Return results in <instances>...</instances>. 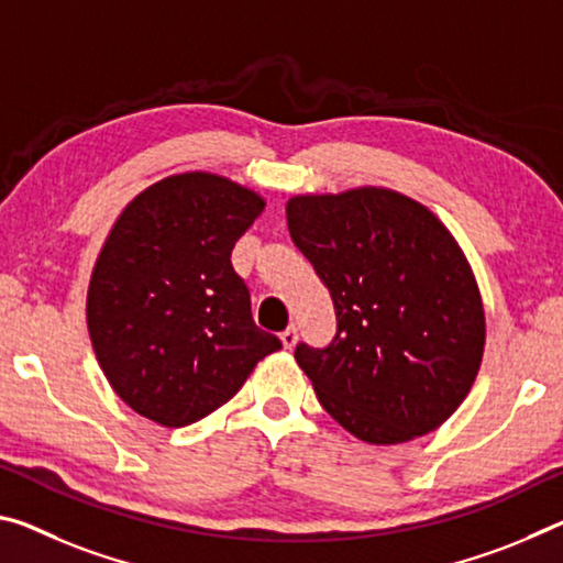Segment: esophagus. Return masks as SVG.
<instances>
[{"label": "esophagus", "mask_w": 563, "mask_h": 563, "mask_svg": "<svg viewBox=\"0 0 563 563\" xmlns=\"http://www.w3.org/2000/svg\"><path fill=\"white\" fill-rule=\"evenodd\" d=\"M280 343H283V347H290L298 343V330H296V325H290V328H285L283 333H280Z\"/></svg>", "instance_id": "1"}]
</instances>
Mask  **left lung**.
I'll return each mask as SVG.
<instances>
[{
	"label": "left lung",
	"mask_w": 563,
	"mask_h": 563,
	"mask_svg": "<svg viewBox=\"0 0 563 563\" xmlns=\"http://www.w3.org/2000/svg\"><path fill=\"white\" fill-rule=\"evenodd\" d=\"M285 216L338 316L328 347H296L320 406L365 443L435 431L468 396L486 345L456 238L426 205L376 185L292 195Z\"/></svg>",
	"instance_id": "8db88e82"
}]
</instances>
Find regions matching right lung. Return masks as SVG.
<instances>
[{"label":"right lung","instance_id":"add662e5","mask_svg":"<svg viewBox=\"0 0 563 563\" xmlns=\"http://www.w3.org/2000/svg\"><path fill=\"white\" fill-rule=\"evenodd\" d=\"M265 198L205 169L145 187L114 220L87 288V330L114 394L165 428L228 404L280 341L253 323L230 253Z\"/></svg>","mask_w":563,"mask_h":563}]
</instances>
